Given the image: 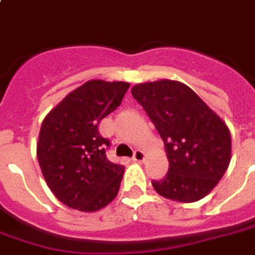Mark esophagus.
Here are the masks:
<instances>
[{
    "instance_id": "obj_1",
    "label": "esophagus",
    "mask_w": 255,
    "mask_h": 255,
    "mask_svg": "<svg viewBox=\"0 0 255 255\" xmlns=\"http://www.w3.org/2000/svg\"><path fill=\"white\" fill-rule=\"evenodd\" d=\"M132 160L133 161H136V163H142V161L145 160V153L142 152V150H135V152H133Z\"/></svg>"
}]
</instances>
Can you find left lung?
I'll use <instances>...</instances> for the list:
<instances>
[{
	"mask_svg": "<svg viewBox=\"0 0 255 255\" xmlns=\"http://www.w3.org/2000/svg\"><path fill=\"white\" fill-rule=\"evenodd\" d=\"M164 142L168 172L152 181L158 195L193 203L207 196L231 161L227 124L188 85L172 80L133 85L131 90Z\"/></svg>",
	"mask_w": 255,
	"mask_h": 255,
	"instance_id": "1",
	"label": "left lung"
}]
</instances>
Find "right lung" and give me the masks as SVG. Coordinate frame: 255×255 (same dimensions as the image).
Here are the masks:
<instances>
[{"label":"right lung","instance_id":"obj_1","mask_svg":"<svg viewBox=\"0 0 255 255\" xmlns=\"http://www.w3.org/2000/svg\"><path fill=\"white\" fill-rule=\"evenodd\" d=\"M128 88L123 81H87L41 124L37 158L49 189L67 207L94 213L119 193L124 165L108 160L110 142L98 126L120 106Z\"/></svg>","mask_w":255,"mask_h":255}]
</instances>
